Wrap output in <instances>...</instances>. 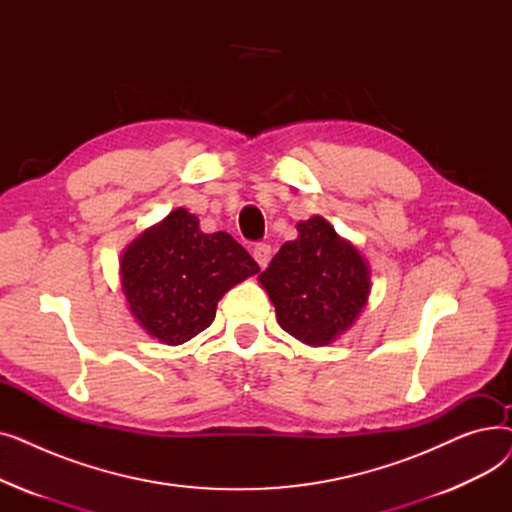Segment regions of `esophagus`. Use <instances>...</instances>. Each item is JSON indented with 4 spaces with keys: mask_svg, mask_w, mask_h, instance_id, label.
<instances>
[{
    "mask_svg": "<svg viewBox=\"0 0 512 512\" xmlns=\"http://www.w3.org/2000/svg\"><path fill=\"white\" fill-rule=\"evenodd\" d=\"M253 257H255V261L265 270L267 263H270V259H272V247L265 245V242H261V245H255Z\"/></svg>",
    "mask_w": 512,
    "mask_h": 512,
    "instance_id": "1",
    "label": "esophagus"
}]
</instances>
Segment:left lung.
I'll use <instances>...</instances> for the list:
<instances>
[{
	"label": "left lung",
	"instance_id": "obj_1",
	"mask_svg": "<svg viewBox=\"0 0 512 512\" xmlns=\"http://www.w3.org/2000/svg\"><path fill=\"white\" fill-rule=\"evenodd\" d=\"M259 274L284 332L307 346H328L355 326L371 292V267L351 240L321 215L297 224Z\"/></svg>",
	"mask_w": 512,
	"mask_h": 512
}]
</instances>
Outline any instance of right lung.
Returning <instances> with one entry per match:
<instances>
[{
    "instance_id": "add662e5",
    "label": "right lung",
    "mask_w": 512,
    "mask_h": 512,
    "mask_svg": "<svg viewBox=\"0 0 512 512\" xmlns=\"http://www.w3.org/2000/svg\"><path fill=\"white\" fill-rule=\"evenodd\" d=\"M259 272L228 232L205 234L184 207L132 238L120 255V286L134 321L178 346L211 326L224 294Z\"/></svg>"
}]
</instances>
